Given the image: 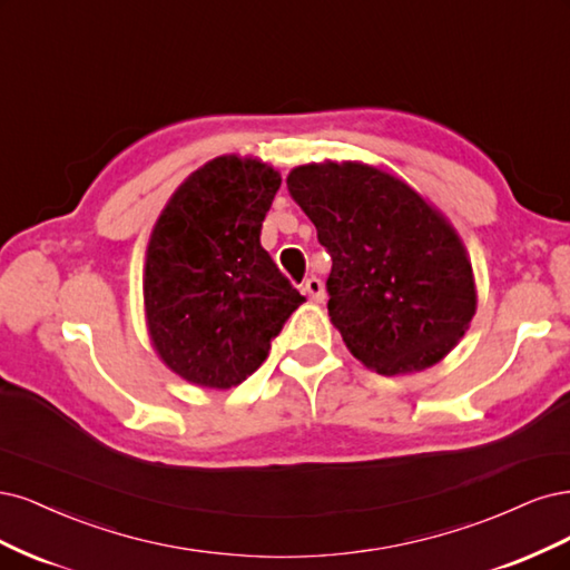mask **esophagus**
I'll use <instances>...</instances> for the list:
<instances>
[{"instance_id":"1","label":"esophagus","mask_w":570,"mask_h":570,"mask_svg":"<svg viewBox=\"0 0 570 570\" xmlns=\"http://www.w3.org/2000/svg\"><path fill=\"white\" fill-rule=\"evenodd\" d=\"M303 291L307 293L309 296V301H315V303H322L324 301V284H322V279L320 277H309L307 282H305V286H303Z\"/></svg>"}]
</instances>
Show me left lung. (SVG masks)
<instances>
[{
    "label": "left lung",
    "mask_w": 570,
    "mask_h": 570,
    "mask_svg": "<svg viewBox=\"0 0 570 570\" xmlns=\"http://www.w3.org/2000/svg\"><path fill=\"white\" fill-rule=\"evenodd\" d=\"M286 187L332 255L326 307L347 351L383 376L443 360L475 315L471 261L448 219L362 163L298 165Z\"/></svg>",
    "instance_id": "obj_1"
}]
</instances>
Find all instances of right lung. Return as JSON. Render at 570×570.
Listing matches in <instances>:
<instances>
[{"label": "right lung", "mask_w": 570, "mask_h": 570, "mask_svg": "<svg viewBox=\"0 0 570 570\" xmlns=\"http://www.w3.org/2000/svg\"><path fill=\"white\" fill-rule=\"evenodd\" d=\"M279 185L258 158H213L173 194L151 232L146 322L160 360L189 383L225 391L246 381L305 301L261 246Z\"/></svg>", "instance_id": "add662e5"}]
</instances>
